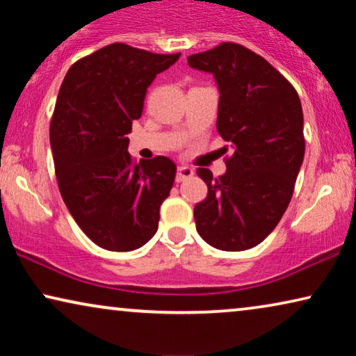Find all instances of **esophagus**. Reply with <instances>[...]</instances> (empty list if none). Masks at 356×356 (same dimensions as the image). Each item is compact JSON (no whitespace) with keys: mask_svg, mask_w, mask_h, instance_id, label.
<instances>
[{"mask_svg":"<svg viewBox=\"0 0 356 356\" xmlns=\"http://www.w3.org/2000/svg\"><path fill=\"white\" fill-rule=\"evenodd\" d=\"M193 175H194L193 168L186 167V165H179V167H178V173H177V181H178V183H179V181H184V179H186V178H191Z\"/></svg>","mask_w":356,"mask_h":356,"instance_id":"1","label":"esophagus"}]
</instances>
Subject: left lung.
Wrapping results in <instances>:
<instances>
[{"label":"left lung","instance_id":"left-lung-1","mask_svg":"<svg viewBox=\"0 0 356 356\" xmlns=\"http://www.w3.org/2000/svg\"><path fill=\"white\" fill-rule=\"evenodd\" d=\"M188 65L216 77L217 131L233 147L225 175L196 170L209 189L194 207L196 230L217 250H250L274 230L293 196L305 157L300 97L269 61L238 43L188 56Z\"/></svg>","mask_w":356,"mask_h":356}]
</instances>
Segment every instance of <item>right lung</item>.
I'll use <instances>...</instances> for the list:
<instances>
[{
	"label": "right lung",
	"mask_w": 356,
	"mask_h": 356,
	"mask_svg": "<svg viewBox=\"0 0 356 356\" xmlns=\"http://www.w3.org/2000/svg\"><path fill=\"white\" fill-rule=\"evenodd\" d=\"M181 53L111 43L70 67L50 123L61 197L81 230L108 251H133L159 228L177 165L157 155L136 163L128 134L147 87Z\"/></svg>",
	"instance_id": "right-lung-1"
}]
</instances>
